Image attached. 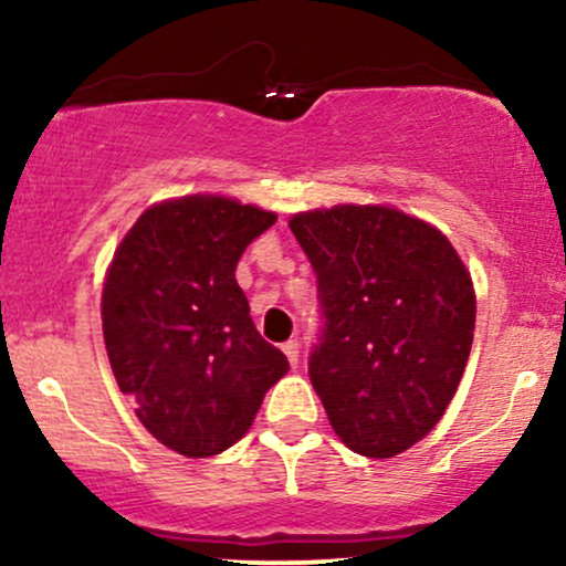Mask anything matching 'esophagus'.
I'll list each match as a JSON object with an SVG mask.
<instances>
[{
	"label": "esophagus",
	"instance_id": "34e87169",
	"mask_svg": "<svg viewBox=\"0 0 566 566\" xmlns=\"http://www.w3.org/2000/svg\"><path fill=\"white\" fill-rule=\"evenodd\" d=\"M282 350H284V356H287V361L292 367H297V359H301V343L297 340H287L282 346Z\"/></svg>",
	"mask_w": 566,
	"mask_h": 566
}]
</instances>
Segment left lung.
I'll use <instances>...</instances> for the list:
<instances>
[{
	"instance_id": "1",
	"label": "left lung",
	"mask_w": 566,
	"mask_h": 566,
	"mask_svg": "<svg viewBox=\"0 0 566 566\" xmlns=\"http://www.w3.org/2000/svg\"><path fill=\"white\" fill-rule=\"evenodd\" d=\"M314 265L322 337L308 378L348 450L394 458L439 423L469 361L476 295L450 239L380 205L290 220Z\"/></svg>"
}]
</instances>
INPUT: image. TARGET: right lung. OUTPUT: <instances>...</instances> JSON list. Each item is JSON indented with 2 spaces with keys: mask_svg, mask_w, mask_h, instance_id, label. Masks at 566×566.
Returning <instances> with one entry per match:
<instances>
[{
  "mask_svg": "<svg viewBox=\"0 0 566 566\" xmlns=\"http://www.w3.org/2000/svg\"><path fill=\"white\" fill-rule=\"evenodd\" d=\"M274 212L193 193L148 207L116 247L101 316L122 394L154 439L186 458L237 444L290 369L255 329L237 263Z\"/></svg>",
  "mask_w": 566,
  "mask_h": 566,
  "instance_id": "add662e5",
  "label": "right lung"
}]
</instances>
